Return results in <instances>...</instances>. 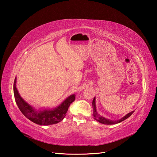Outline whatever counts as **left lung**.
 Segmentation results:
<instances>
[{"instance_id":"left-lung-1","label":"left lung","mask_w":157,"mask_h":157,"mask_svg":"<svg viewBox=\"0 0 157 157\" xmlns=\"http://www.w3.org/2000/svg\"><path fill=\"white\" fill-rule=\"evenodd\" d=\"M92 108H93V116H94V119L96 120V121H98L99 123H101L102 124H105V125H113V124H116V123H119L120 122L124 121V120L128 119V117H129L133 114V113L134 112V111L130 112L128 113L127 115H125L124 117H123L122 118L119 119V120L113 121V120L105 118L104 117H102L98 114V113L97 112V110H96V98L95 97L94 98V99H93V101H92Z\"/></svg>"}]
</instances>
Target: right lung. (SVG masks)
I'll return each mask as SVG.
<instances>
[{
  "label": "right lung",
  "instance_id": "1",
  "mask_svg": "<svg viewBox=\"0 0 157 157\" xmlns=\"http://www.w3.org/2000/svg\"><path fill=\"white\" fill-rule=\"evenodd\" d=\"M16 83L17 78H15L13 84V92L17 105L25 117L40 125H52L61 121L65 117L70 105L75 99V94H71L54 109L37 110L21 97L17 89Z\"/></svg>",
  "mask_w": 157,
  "mask_h": 157
}]
</instances>
